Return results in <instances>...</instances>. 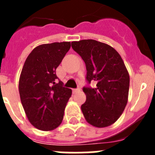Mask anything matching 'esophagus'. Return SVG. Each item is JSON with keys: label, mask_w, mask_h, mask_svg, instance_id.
<instances>
[{"label": "esophagus", "mask_w": 155, "mask_h": 155, "mask_svg": "<svg viewBox=\"0 0 155 155\" xmlns=\"http://www.w3.org/2000/svg\"><path fill=\"white\" fill-rule=\"evenodd\" d=\"M80 88H76V89H73V93H76L78 92V91H80Z\"/></svg>", "instance_id": "34e87169"}]
</instances>
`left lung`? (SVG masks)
Returning <instances> with one entry per match:
<instances>
[{
    "instance_id": "left-lung-1",
    "label": "left lung",
    "mask_w": 155,
    "mask_h": 155,
    "mask_svg": "<svg viewBox=\"0 0 155 155\" xmlns=\"http://www.w3.org/2000/svg\"><path fill=\"white\" fill-rule=\"evenodd\" d=\"M71 46L85 63L88 83L97 82L94 88H83L86 101L82 113L93 127H109L120 118L128 101L130 75L125 64L118 52L104 42L83 39Z\"/></svg>"
}]
</instances>
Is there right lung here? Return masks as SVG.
<instances>
[{
  "instance_id": "right-lung-1",
  "label": "right lung",
  "mask_w": 155,
  "mask_h": 155,
  "mask_svg": "<svg viewBox=\"0 0 155 155\" xmlns=\"http://www.w3.org/2000/svg\"><path fill=\"white\" fill-rule=\"evenodd\" d=\"M71 48V42H53L34 48L25 60L18 82L23 109L30 124L53 130L63 121L72 91L57 83L56 70Z\"/></svg>"
}]
</instances>
